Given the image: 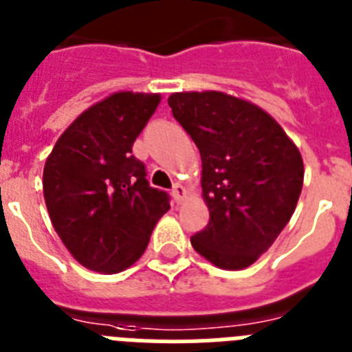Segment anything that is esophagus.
Segmentation results:
<instances>
[{
    "mask_svg": "<svg viewBox=\"0 0 352 352\" xmlns=\"http://www.w3.org/2000/svg\"><path fill=\"white\" fill-rule=\"evenodd\" d=\"M172 195H173V198H175L177 204H180V201L186 198V188L182 184H175V186H173Z\"/></svg>",
    "mask_w": 352,
    "mask_h": 352,
    "instance_id": "34e87169",
    "label": "esophagus"
}]
</instances>
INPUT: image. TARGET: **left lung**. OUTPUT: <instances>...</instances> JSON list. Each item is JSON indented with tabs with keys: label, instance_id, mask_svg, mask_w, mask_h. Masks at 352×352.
Returning <instances> with one entry per match:
<instances>
[{
	"label": "left lung",
	"instance_id": "left-lung-1",
	"mask_svg": "<svg viewBox=\"0 0 352 352\" xmlns=\"http://www.w3.org/2000/svg\"><path fill=\"white\" fill-rule=\"evenodd\" d=\"M173 117L197 143L209 223L193 248L237 271L271 248L298 206L303 157L267 111L225 91H177Z\"/></svg>",
	"mask_w": 352,
	"mask_h": 352
}]
</instances>
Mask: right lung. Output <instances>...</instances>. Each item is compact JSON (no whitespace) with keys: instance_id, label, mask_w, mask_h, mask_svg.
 Returning a JSON list of instances; mask_svg holds the SVG:
<instances>
[{"instance_id":"add662e5","label":"right lung","mask_w":352,"mask_h":352,"mask_svg":"<svg viewBox=\"0 0 352 352\" xmlns=\"http://www.w3.org/2000/svg\"><path fill=\"white\" fill-rule=\"evenodd\" d=\"M159 94L115 91L85 109L58 138L44 166V200L70 255L97 273L138 261L170 197L148 186L133 143Z\"/></svg>"}]
</instances>
